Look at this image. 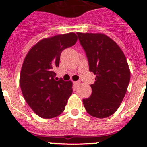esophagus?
<instances>
[{
	"instance_id": "esophagus-1",
	"label": "esophagus",
	"mask_w": 147,
	"mask_h": 147,
	"mask_svg": "<svg viewBox=\"0 0 147 147\" xmlns=\"http://www.w3.org/2000/svg\"><path fill=\"white\" fill-rule=\"evenodd\" d=\"M80 83H81V81H80V80H78V81H76V82H74V84H75V86L79 85Z\"/></svg>"
}]
</instances>
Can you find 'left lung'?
<instances>
[{
	"mask_svg": "<svg viewBox=\"0 0 147 147\" xmlns=\"http://www.w3.org/2000/svg\"><path fill=\"white\" fill-rule=\"evenodd\" d=\"M89 71L96 75L92 95L83 99L86 112L104 118L113 115L125 95L130 80L126 58L118 44L103 34L77 33Z\"/></svg>",
	"mask_w": 147,
	"mask_h": 147,
	"instance_id": "obj_1",
	"label": "left lung"
}]
</instances>
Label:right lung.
<instances>
[{"instance_id":"1","label":"right lung","mask_w":147,"mask_h":147,"mask_svg":"<svg viewBox=\"0 0 147 147\" xmlns=\"http://www.w3.org/2000/svg\"><path fill=\"white\" fill-rule=\"evenodd\" d=\"M78 41L73 32L44 38L33 46L22 67L20 84L29 107L42 118H53L65 109L72 93V82L55 80L63 50Z\"/></svg>"}]
</instances>
